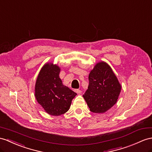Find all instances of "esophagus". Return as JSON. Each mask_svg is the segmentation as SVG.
<instances>
[{"instance_id":"esophagus-1","label":"esophagus","mask_w":152,"mask_h":152,"mask_svg":"<svg viewBox=\"0 0 152 152\" xmlns=\"http://www.w3.org/2000/svg\"><path fill=\"white\" fill-rule=\"evenodd\" d=\"M75 91L77 94H80L81 93H82V91H81V90H75Z\"/></svg>"}]
</instances>
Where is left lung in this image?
<instances>
[{"instance_id": "obj_1", "label": "left lung", "mask_w": 152, "mask_h": 152, "mask_svg": "<svg viewBox=\"0 0 152 152\" xmlns=\"http://www.w3.org/2000/svg\"><path fill=\"white\" fill-rule=\"evenodd\" d=\"M88 79V90L83 97L91 112L104 113L116 104L121 84L110 66L104 61L96 63Z\"/></svg>"}]
</instances>
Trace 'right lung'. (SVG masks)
Masks as SVG:
<instances>
[{"mask_svg":"<svg viewBox=\"0 0 152 152\" xmlns=\"http://www.w3.org/2000/svg\"><path fill=\"white\" fill-rule=\"evenodd\" d=\"M61 68L47 62L40 70L35 85V97L44 111L58 116L67 112L77 94L62 84L59 77Z\"/></svg>","mask_w":152,"mask_h":152,"instance_id":"obj_1","label":"right lung"}]
</instances>
